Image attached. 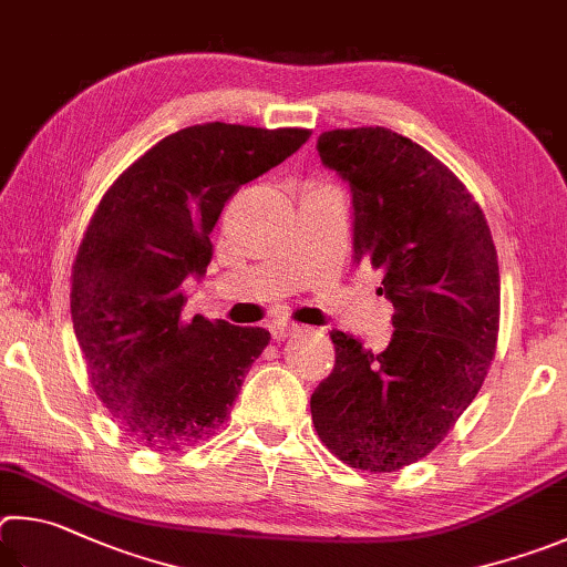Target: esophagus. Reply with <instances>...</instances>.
Returning <instances> with one entry per match:
<instances>
[{"instance_id": "34e87169", "label": "esophagus", "mask_w": 567, "mask_h": 567, "mask_svg": "<svg viewBox=\"0 0 567 567\" xmlns=\"http://www.w3.org/2000/svg\"><path fill=\"white\" fill-rule=\"evenodd\" d=\"M268 331H271V339H274V341H286V339H289V336H293L296 331H299V326L276 321V323L268 326Z\"/></svg>"}]
</instances>
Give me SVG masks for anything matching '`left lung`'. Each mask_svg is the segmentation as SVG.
Segmentation results:
<instances>
[{"label":"left lung","instance_id":"8db88e82","mask_svg":"<svg viewBox=\"0 0 567 567\" xmlns=\"http://www.w3.org/2000/svg\"><path fill=\"white\" fill-rule=\"evenodd\" d=\"M351 184L355 261L393 303L385 351L333 331L336 365L311 395L319 439L359 471L393 473L439 445L478 395L498 346V254L483 208L441 158L385 126L319 136Z\"/></svg>","mask_w":567,"mask_h":567}]
</instances>
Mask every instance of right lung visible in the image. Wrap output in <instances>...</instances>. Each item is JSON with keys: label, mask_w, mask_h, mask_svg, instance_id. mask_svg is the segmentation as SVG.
<instances>
[{"label": "right lung", "mask_w": 567, "mask_h": 567, "mask_svg": "<svg viewBox=\"0 0 567 567\" xmlns=\"http://www.w3.org/2000/svg\"><path fill=\"white\" fill-rule=\"evenodd\" d=\"M309 128L208 122L162 138L94 208L72 266V323L89 383L128 439L178 451L228 421L271 341L184 319L186 276H204L224 204L309 142Z\"/></svg>", "instance_id": "obj_1"}]
</instances>
